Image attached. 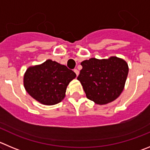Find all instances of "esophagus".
Listing matches in <instances>:
<instances>
[{
    "label": "esophagus",
    "mask_w": 150,
    "mask_h": 150,
    "mask_svg": "<svg viewBox=\"0 0 150 150\" xmlns=\"http://www.w3.org/2000/svg\"><path fill=\"white\" fill-rule=\"evenodd\" d=\"M74 72H75V73L76 74L77 76H78V75H79V71H78V69H74Z\"/></svg>",
    "instance_id": "obj_1"
}]
</instances>
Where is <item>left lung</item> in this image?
Returning a JSON list of instances; mask_svg holds the SVG:
<instances>
[{
    "label": "left lung",
    "mask_w": 150,
    "mask_h": 150,
    "mask_svg": "<svg viewBox=\"0 0 150 150\" xmlns=\"http://www.w3.org/2000/svg\"><path fill=\"white\" fill-rule=\"evenodd\" d=\"M77 79L83 86L86 98L97 104L115 100L124 88L129 72L128 64L117 57L109 59L85 60Z\"/></svg>",
    "instance_id": "left-lung-1"
}]
</instances>
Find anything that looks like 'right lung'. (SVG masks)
Here are the masks:
<instances>
[{
	"mask_svg": "<svg viewBox=\"0 0 150 150\" xmlns=\"http://www.w3.org/2000/svg\"><path fill=\"white\" fill-rule=\"evenodd\" d=\"M76 74L66 66L47 60L30 67L23 77V85L32 97L44 105H54L65 97L69 82Z\"/></svg>",
	"mask_w": 150,
	"mask_h": 150,
	"instance_id": "add662e5",
	"label": "right lung"
}]
</instances>
